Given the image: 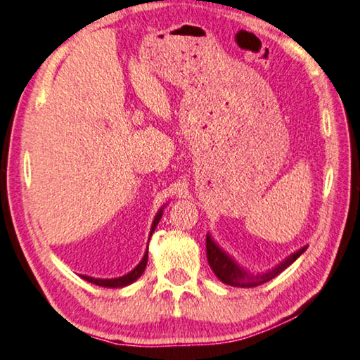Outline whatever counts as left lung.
Wrapping results in <instances>:
<instances>
[{
    "instance_id": "obj_1",
    "label": "left lung",
    "mask_w": 360,
    "mask_h": 360,
    "mask_svg": "<svg viewBox=\"0 0 360 360\" xmlns=\"http://www.w3.org/2000/svg\"><path fill=\"white\" fill-rule=\"evenodd\" d=\"M307 245L296 250L292 255H288L287 258L282 259L277 266H274L272 269L266 272H250L245 269V267L238 262L232 255L226 252L221 245L211 237V233H207V258L211 271L216 274V277L219 278L221 282L227 285H232V287H240V288H252L258 287L266 282L272 281L274 277H277L282 271L287 269V267L292 264L293 261L300 258L301 255L306 252Z\"/></svg>"
}]
</instances>
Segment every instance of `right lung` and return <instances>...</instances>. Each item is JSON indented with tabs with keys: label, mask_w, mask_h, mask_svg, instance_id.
I'll return each instance as SVG.
<instances>
[{
	"label": "right lung",
	"mask_w": 360,
	"mask_h": 360,
	"mask_svg": "<svg viewBox=\"0 0 360 360\" xmlns=\"http://www.w3.org/2000/svg\"><path fill=\"white\" fill-rule=\"evenodd\" d=\"M167 205H168V203H165L163 207L157 211L155 218H153V221H152L150 233H149V242H150L152 233L155 232V229H157V224L160 222V219H162L163 210H165V207H167ZM149 242H147V248H146V252H144V256H142V259L139 261V264L136 266L133 271H129L128 274H124V276H122V277L99 278V277L84 276V274H78V276L82 277L83 281H86V282H89V283H93V285H99V287H105V288H123V287H128V285H131L133 282L138 281V278L142 276V272H144V269H146L147 259H149Z\"/></svg>",
	"instance_id": "add662e5"
}]
</instances>
